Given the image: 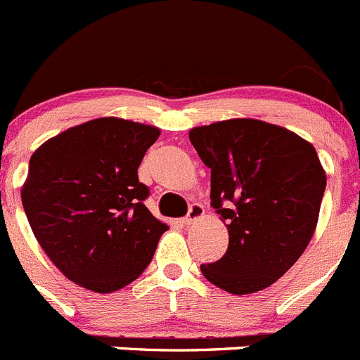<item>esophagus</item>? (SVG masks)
I'll use <instances>...</instances> for the list:
<instances>
[{
	"label": "esophagus",
	"mask_w": 360,
	"mask_h": 360,
	"mask_svg": "<svg viewBox=\"0 0 360 360\" xmlns=\"http://www.w3.org/2000/svg\"><path fill=\"white\" fill-rule=\"evenodd\" d=\"M204 205L202 204H193L190 207V211H188L186 218H183V223L184 225H191L193 221H197V219H200L202 216H204Z\"/></svg>",
	"instance_id": "1"
}]
</instances>
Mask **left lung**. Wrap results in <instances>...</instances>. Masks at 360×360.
<instances>
[{
  "label": "left lung",
  "instance_id": "obj_1",
  "mask_svg": "<svg viewBox=\"0 0 360 360\" xmlns=\"http://www.w3.org/2000/svg\"><path fill=\"white\" fill-rule=\"evenodd\" d=\"M211 169V205L229 229L218 262L202 264L205 280L236 295L280 280L308 248L326 190L315 148L260 120L218 121L190 130Z\"/></svg>",
  "mask_w": 360,
  "mask_h": 360
}]
</instances>
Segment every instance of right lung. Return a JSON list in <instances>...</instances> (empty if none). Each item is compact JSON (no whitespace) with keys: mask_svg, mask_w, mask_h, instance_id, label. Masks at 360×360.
<instances>
[{"mask_svg":"<svg viewBox=\"0 0 360 360\" xmlns=\"http://www.w3.org/2000/svg\"><path fill=\"white\" fill-rule=\"evenodd\" d=\"M160 137L149 124L98 117L33 153L20 190L27 221L52 264L79 287L112 294L137 280L169 226L144 205L137 170Z\"/></svg>","mask_w":360,"mask_h":360,"instance_id":"obj_1","label":"right lung"}]
</instances>
